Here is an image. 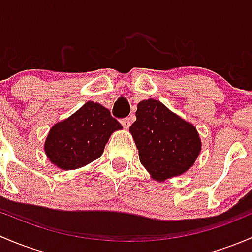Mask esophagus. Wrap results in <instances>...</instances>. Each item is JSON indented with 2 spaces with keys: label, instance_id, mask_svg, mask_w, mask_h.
<instances>
[{
  "label": "esophagus",
  "instance_id": "1",
  "mask_svg": "<svg viewBox=\"0 0 252 252\" xmlns=\"http://www.w3.org/2000/svg\"><path fill=\"white\" fill-rule=\"evenodd\" d=\"M121 124H123L124 128L127 129L129 126H131V120H129L128 118H125V119H123V120H121Z\"/></svg>",
  "mask_w": 252,
  "mask_h": 252
}]
</instances>
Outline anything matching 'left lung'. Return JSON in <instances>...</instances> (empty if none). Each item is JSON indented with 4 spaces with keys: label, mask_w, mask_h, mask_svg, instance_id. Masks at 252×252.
<instances>
[{
    "label": "left lung",
    "mask_w": 252,
    "mask_h": 252,
    "mask_svg": "<svg viewBox=\"0 0 252 252\" xmlns=\"http://www.w3.org/2000/svg\"><path fill=\"white\" fill-rule=\"evenodd\" d=\"M137 120L129 126L141 164L157 181L182 175L201 149L196 128L155 99L137 105Z\"/></svg>",
    "instance_id": "8db88e82"
}]
</instances>
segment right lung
I'll list each match as a JSON object with an SVG mask.
<instances>
[{"mask_svg":"<svg viewBox=\"0 0 252 252\" xmlns=\"http://www.w3.org/2000/svg\"><path fill=\"white\" fill-rule=\"evenodd\" d=\"M121 124L99 103L87 102L49 131L45 152L63 170H74L94 161L104 152L109 137Z\"/></svg>","mask_w":252,"mask_h":252,"instance_id":"add662e5","label":"right lung"}]
</instances>
